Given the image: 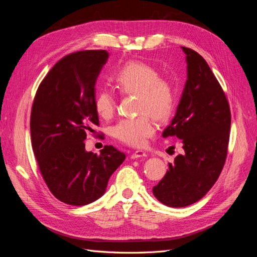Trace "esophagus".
I'll return each instance as SVG.
<instances>
[{"label": "esophagus", "instance_id": "1", "mask_svg": "<svg viewBox=\"0 0 257 257\" xmlns=\"http://www.w3.org/2000/svg\"><path fill=\"white\" fill-rule=\"evenodd\" d=\"M146 157H147V153H146L145 151L137 150V151H135L134 153H132L131 159L136 160V159H139V158H146Z\"/></svg>", "mask_w": 257, "mask_h": 257}]
</instances>
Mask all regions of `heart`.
I'll return each mask as SVG.
<instances>
[{
	"label": "heart",
	"instance_id": "b5f03b06",
	"mask_svg": "<svg viewBox=\"0 0 257 257\" xmlns=\"http://www.w3.org/2000/svg\"><path fill=\"white\" fill-rule=\"evenodd\" d=\"M114 87L121 94L137 96L136 118L123 119L112 128L118 141L132 147H144L154 134L155 121H165L173 113L176 105V92L172 81L160 77L155 67L141 61H131L116 69L112 76ZM95 110L99 116L109 119L115 110L112 93L102 90L95 97Z\"/></svg>",
	"mask_w": 257,
	"mask_h": 257
}]
</instances>
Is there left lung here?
<instances>
[{"label": "left lung", "mask_w": 257, "mask_h": 257, "mask_svg": "<svg viewBox=\"0 0 257 257\" xmlns=\"http://www.w3.org/2000/svg\"><path fill=\"white\" fill-rule=\"evenodd\" d=\"M181 48L188 79L163 137L181 139L183 153L152 190L162 204L174 208L196 203L212 188L226 160L230 128L229 105L219 81L200 54Z\"/></svg>", "instance_id": "obj_1"}]
</instances>
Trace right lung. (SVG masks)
I'll use <instances>...</instances> for the list:
<instances>
[{"label": "right lung", "mask_w": 257, "mask_h": 257, "mask_svg": "<svg viewBox=\"0 0 257 257\" xmlns=\"http://www.w3.org/2000/svg\"><path fill=\"white\" fill-rule=\"evenodd\" d=\"M106 50L68 54L54 65L36 91L31 111V141L38 167L53 196L72 206L93 203L125 154L112 146L85 151L88 132L98 126L95 82Z\"/></svg>", "instance_id": "1"}]
</instances>
